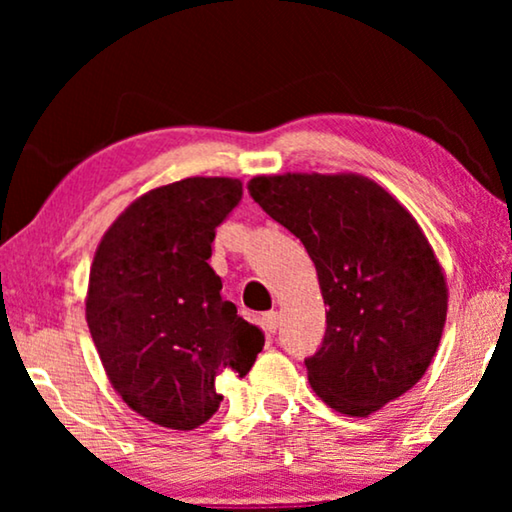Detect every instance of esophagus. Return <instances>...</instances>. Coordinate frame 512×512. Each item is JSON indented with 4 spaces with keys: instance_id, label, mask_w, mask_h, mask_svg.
Listing matches in <instances>:
<instances>
[{
    "instance_id": "obj_1",
    "label": "esophagus",
    "mask_w": 512,
    "mask_h": 512,
    "mask_svg": "<svg viewBox=\"0 0 512 512\" xmlns=\"http://www.w3.org/2000/svg\"><path fill=\"white\" fill-rule=\"evenodd\" d=\"M279 324H282V317H279V312H265L263 314V328L268 331L270 335L277 333Z\"/></svg>"
}]
</instances>
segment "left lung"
<instances>
[{
	"label": "left lung",
	"instance_id": "8db88e82",
	"mask_svg": "<svg viewBox=\"0 0 512 512\" xmlns=\"http://www.w3.org/2000/svg\"><path fill=\"white\" fill-rule=\"evenodd\" d=\"M249 193L317 268L326 333L305 366L321 401L366 417L415 387L447 314L445 277L417 221L359 174L256 177Z\"/></svg>",
	"mask_w": 512,
	"mask_h": 512
}]
</instances>
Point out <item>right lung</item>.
I'll return each instance as SVG.
<instances>
[{
  "mask_svg": "<svg viewBox=\"0 0 512 512\" xmlns=\"http://www.w3.org/2000/svg\"><path fill=\"white\" fill-rule=\"evenodd\" d=\"M240 200L226 177L156 188L118 216L90 268L86 319L102 366L132 410L167 429L209 422L223 401L216 377H244L263 349L207 263Z\"/></svg>",
  "mask_w": 512,
  "mask_h": 512,
  "instance_id": "add662e5",
  "label": "right lung"
}]
</instances>
